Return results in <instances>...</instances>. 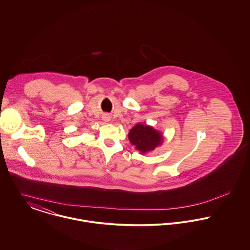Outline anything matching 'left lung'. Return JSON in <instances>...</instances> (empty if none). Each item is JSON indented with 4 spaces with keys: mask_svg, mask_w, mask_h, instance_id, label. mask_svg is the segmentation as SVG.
<instances>
[{
    "mask_svg": "<svg viewBox=\"0 0 250 250\" xmlns=\"http://www.w3.org/2000/svg\"><path fill=\"white\" fill-rule=\"evenodd\" d=\"M130 143L142 153L152 151L163 142L162 134L152 126L137 124L128 133Z\"/></svg>",
    "mask_w": 250,
    "mask_h": 250,
    "instance_id": "8db88e82",
    "label": "left lung"
}]
</instances>
